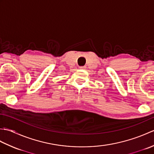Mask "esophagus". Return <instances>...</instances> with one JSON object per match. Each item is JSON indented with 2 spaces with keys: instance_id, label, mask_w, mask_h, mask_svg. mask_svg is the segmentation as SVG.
<instances>
[{
  "instance_id": "esophagus-1",
  "label": "esophagus",
  "mask_w": 154,
  "mask_h": 154,
  "mask_svg": "<svg viewBox=\"0 0 154 154\" xmlns=\"http://www.w3.org/2000/svg\"><path fill=\"white\" fill-rule=\"evenodd\" d=\"M79 68L81 69H85L86 68V67H85V66H81V67H79Z\"/></svg>"
}]
</instances>
